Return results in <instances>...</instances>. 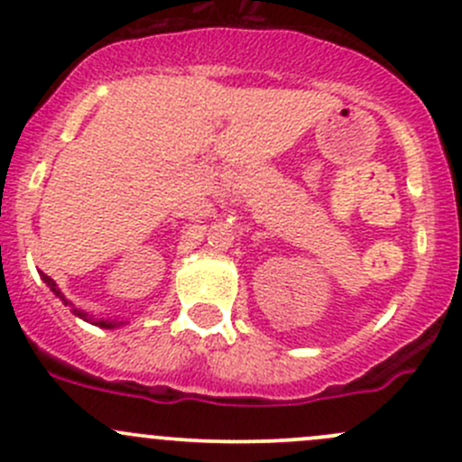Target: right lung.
Wrapping results in <instances>:
<instances>
[{
  "label": "right lung",
  "mask_w": 462,
  "mask_h": 462,
  "mask_svg": "<svg viewBox=\"0 0 462 462\" xmlns=\"http://www.w3.org/2000/svg\"><path fill=\"white\" fill-rule=\"evenodd\" d=\"M40 274H42V279H44V282H46V286H49V288H51V291H53V292H55V295H58V297H60V300H62V301H64V304H69V306H71V301H67V297H64V295H62V292H60V288H58V286H55V282H53V279H51V277H49V274H44V273H40ZM71 310H73V315H78V318H82V319L91 321V318H88V315H85V313H82V310L73 309V306H71ZM91 324H97V326H105V328H111V326H116V324H114V321H91Z\"/></svg>",
  "instance_id": "add662e5"
}]
</instances>
